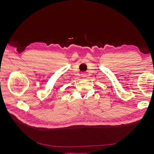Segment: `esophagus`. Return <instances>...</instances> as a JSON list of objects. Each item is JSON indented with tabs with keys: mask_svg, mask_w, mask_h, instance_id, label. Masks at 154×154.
I'll return each instance as SVG.
<instances>
[{
	"mask_svg": "<svg viewBox=\"0 0 154 154\" xmlns=\"http://www.w3.org/2000/svg\"><path fill=\"white\" fill-rule=\"evenodd\" d=\"M82 76H83V77H85V74H84V73H83V74H82Z\"/></svg>",
	"mask_w": 154,
	"mask_h": 154,
	"instance_id": "1",
	"label": "esophagus"
}]
</instances>
